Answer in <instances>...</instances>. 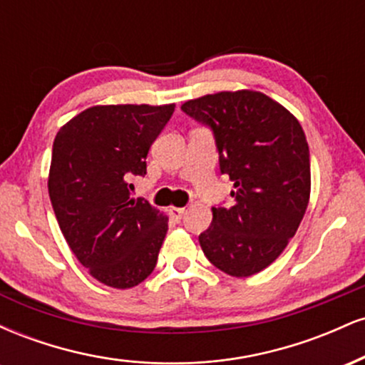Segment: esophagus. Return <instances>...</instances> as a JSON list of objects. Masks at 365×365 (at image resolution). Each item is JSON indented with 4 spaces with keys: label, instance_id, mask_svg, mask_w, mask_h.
I'll return each instance as SVG.
<instances>
[{
    "label": "esophagus",
    "instance_id": "1",
    "mask_svg": "<svg viewBox=\"0 0 365 365\" xmlns=\"http://www.w3.org/2000/svg\"><path fill=\"white\" fill-rule=\"evenodd\" d=\"M170 215L177 220H182V216L185 215V207H170Z\"/></svg>",
    "mask_w": 365,
    "mask_h": 365
}]
</instances>
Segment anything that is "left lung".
<instances>
[{"instance_id": "left-lung-1", "label": "left lung", "mask_w": 365, "mask_h": 365, "mask_svg": "<svg viewBox=\"0 0 365 365\" xmlns=\"http://www.w3.org/2000/svg\"><path fill=\"white\" fill-rule=\"evenodd\" d=\"M182 111L212 130L233 206L212 207L199 235L206 257L230 276H252L295 235L311 195V159L299 120L262 92L207 94Z\"/></svg>"}]
</instances>
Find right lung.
Listing matches in <instances>:
<instances>
[{
	"label": "right lung",
	"mask_w": 365,
	"mask_h": 365,
	"mask_svg": "<svg viewBox=\"0 0 365 365\" xmlns=\"http://www.w3.org/2000/svg\"><path fill=\"white\" fill-rule=\"evenodd\" d=\"M173 111L175 104L92 106L54 139L48 188L58 225L75 257L108 287L132 288L156 267L168 217L132 199L128 180L145 175Z\"/></svg>",
	"instance_id": "add662e5"
}]
</instances>
